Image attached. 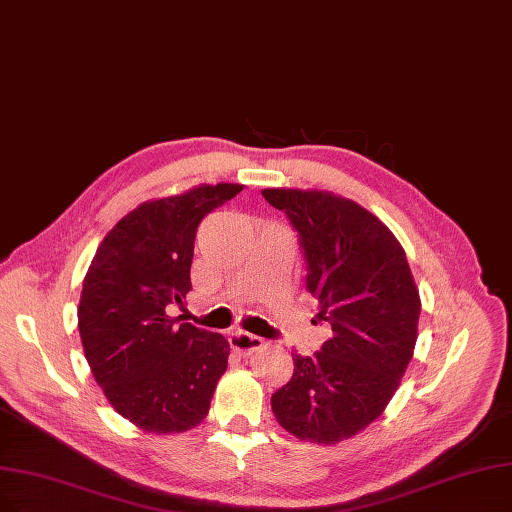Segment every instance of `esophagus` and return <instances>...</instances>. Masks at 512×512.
Listing matches in <instances>:
<instances>
[{"mask_svg": "<svg viewBox=\"0 0 512 512\" xmlns=\"http://www.w3.org/2000/svg\"><path fill=\"white\" fill-rule=\"evenodd\" d=\"M229 342H231V349L241 353V355H250V353H254V351H258V349H262V346H264V340L260 336L241 332V330L233 332Z\"/></svg>", "mask_w": 512, "mask_h": 512, "instance_id": "34e87169", "label": "esophagus"}]
</instances>
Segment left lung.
<instances>
[{
  "label": "left lung",
  "mask_w": 512,
  "mask_h": 512,
  "mask_svg": "<svg viewBox=\"0 0 512 512\" xmlns=\"http://www.w3.org/2000/svg\"><path fill=\"white\" fill-rule=\"evenodd\" d=\"M285 212L306 260V290L330 325L313 357L294 355L273 393L277 422L311 443H338L374 422L414 355L420 296L395 235L359 203L325 191L264 189Z\"/></svg>",
  "instance_id": "obj_1"
}]
</instances>
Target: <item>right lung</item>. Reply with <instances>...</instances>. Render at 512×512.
<instances>
[{
    "label": "right lung",
    "mask_w": 512,
    "mask_h": 512,
    "mask_svg": "<svg viewBox=\"0 0 512 512\" xmlns=\"http://www.w3.org/2000/svg\"><path fill=\"white\" fill-rule=\"evenodd\" d=\"M201 185L147 201L102 239L77 309L90 370L115 412L149 433H185L208 416L229 342L170 317L191 290L199 222L241 193Z\"/></svg>",
    "instance_id": "1"
}]
</instances>
